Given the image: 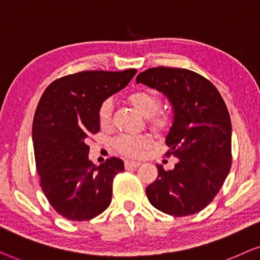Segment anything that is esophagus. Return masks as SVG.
Wrapping results in <instances>:
<instances>
[{"label":"esophagus","instance_id":"obj_1","mask_svg":"<svg viewBox=\"0 0 260 260\" xmlns=\"http://www.w3.org/2000/svg\"><path fill=\"white\" fill-rule=\"evenodd\" d=\"M140 165V161H136V160H126L124 161V166L126 168H137V166Z\"/></svg>","mask_w":260,"mask_h":260}]
</instances>
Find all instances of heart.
I'll return each mask as SVG.
<instances>
[{
	"label": "heart",
	"instance_id": "1",
	"mask_svg": "<svg viewBox=\"0 0 260 260\" xmlns=\"http://www.w3.org/2000/svg\"><path fill=\"white\" fill-rule=\"evenodd\" d=\"M128 102L145 117H150V123L154 129H162L170 122V114L155 113L160 106V99L151 90L140 89L128 95ZM112 115V103L106 100L98 110V119L101 127L108 126ZM150 145V139L144 134H122L114 140V147L121 154L138 157Z\"/></svg>",
	"mask_w": 260,
	"mask_h": 260
}]
</instances>
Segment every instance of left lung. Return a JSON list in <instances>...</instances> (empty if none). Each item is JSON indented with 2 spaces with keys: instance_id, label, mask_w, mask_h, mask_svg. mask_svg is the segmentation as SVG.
Returning a JSON list of instances; mask_svg holds the SVG:
<instances>
[{
  "instance_id": "1",
  "label": "left lung",
  "mask_w": 260,
  "mask_h": 260,
  "mask_svg": "<svg viewBox=\"0 0 260 260\" xmlns=\"http://www.w3.org/2000/svg\"><path fill=\"white\" fill-rule=\"evenodd\" d=\"M137 83L158 90L174 110L165 143L178 159L172 170L157 165L146 188L154 208L172 216L199 213L217 195L232 164V123L226 103L212 82L178 68H152Z\"/></svg>"
}]
</instances>
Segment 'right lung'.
<instances>
[{
    "mask_svg": "<svg viewBox=\"0 0 260 260\" xmlns=\"http://www.w3.org/2000/svg\"><path fill=\"white\" fill-rule=\"evenodd\" d=\"M136 69L82 71L55 79L38 103L32 140L40 186L53 209L72 221H88L112 202L113 179L123 161L110 158L96 166L88 140L100 131L98 110L123 89Z\"/></svg>",
    "mask_w": 260,
    "mask_h": 260,
    "instance_id": "right-lung-1",
    "label": "right lung"
}]
</instances>
